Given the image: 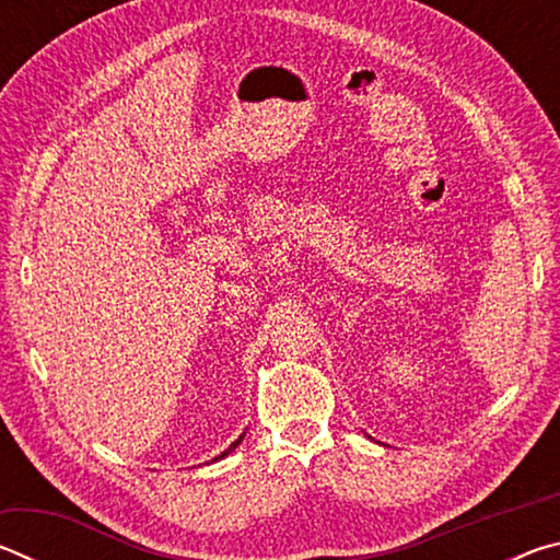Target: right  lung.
Returning <instances> with one entry per match:
<instances>
[{"label":"right lung","mask_w":560,"mask_h":560,"mask_svg":"<svg viewBox=\"0 0 560 560\" xmlns=\"http://www.w3.org/2000/svg\"><path fill=\"white\" fill-rule=\"evenodd\" d=\"M242 438H244V434H242ZM242 438H240V440H236V442H232V444H230V450H224V452H222V454H220V457H217V459H222V457H226V454H230V452H232V450L236 447V444H240V442H242Z\"/></svg>","instance_id":"1"}]
</instances>
